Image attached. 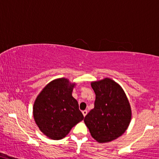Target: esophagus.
I'll return each mask as SVG.
<instances>
[{
    "label": "esophagus",
    "instance_id": "34e87169",
    "mask_svg": "<svg viewBox=\"0 0 159 159\" xmlns=\"http://www.w3.org/2000/svg\"><path fill=\"white\" fill-rule=\"evenodd\" d=\"M82 113H83V115H84V116H87V110H84V111H82Z\"/></svg>",
    "mask_w": 159,
    "mask_h": 159
}]
</instances>
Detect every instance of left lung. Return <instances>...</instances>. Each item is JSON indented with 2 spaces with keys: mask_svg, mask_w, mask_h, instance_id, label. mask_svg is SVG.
<instances>
[{
  "mask_svg": "<svg viewBox=\"0 0 159 159\" xmlns=\"http://www.w3.org/2000/svg\"><path fill=\"white\" fill-rule=\"evenodd\" d=\"M91 87L95 93V106L84 121L95 141L110 142L123 135L129 127L130 104L122 87L111 78L92 81Z\"/></svg>",
  "mask_w": 159,
  "mask_h": 159,
  "instance_id": "1",
  "label": "left lung"
}]
</instances>
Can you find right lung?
Segmentation results:
<instances>
[{"label": "right lung", "instance_id": "obj_1", "mask_svg": "<svg viewBox=\"0 0 159 159\" xmlns=\"http://www.w3.org/2000/svg\"><path fill=\"white\" fill-rule=\"evenodd\" d=\"M75 85L67 78H57L45 86L34 102L35 123L49 139H64L75 125L84 119L78 101L72 95Z\"/></svg>", "mask_w": 159, "mask_h": 159}]
</instances>
